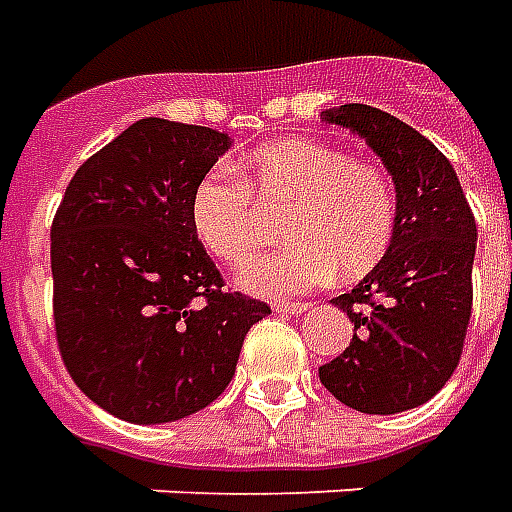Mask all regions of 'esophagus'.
Wrapping results in <instances>:
<instances>
[{
	"mask_svg": "<svg viewBox=\"0 0 512 512\" xmlns=\"http://www.w3.org/2000/svg\"><path fill=\"white\" fill-rule=\"evenodd\" d=\"M274 309L279 314H304L312 309V304H293V301H276Z\"/></svg>",
	"mask_w": 512,
	"mask_h": 512,
	"instance_id": "1",
	"label": "esophagus"
}]
</instances>
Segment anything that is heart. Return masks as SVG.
I'll use <instances>...</instances> for the list:
<instances>
[{"mask_svg": "<svg viewBox=\"0 0 512 512\" xmlns=\"http://www.w3.org/2000/svg\"><path fill=\"white\" fill-rule=\"evenodd\" d=\"M230 170H208L189 198V222L206 252L244 268L263 244L260 203H290L285 238L293 244L257 260L244 285L260 295L306 293L328 282L361 279L391 252L399 198L391 176L336 143L285 138L263 143Z\"/></svg>", "mask_w": 512, "mask_h": 512, "instance_id": "b5f03b06", "label": "heart"}]
</instances>
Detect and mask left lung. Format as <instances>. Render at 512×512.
Here are the masks:
<instances>
[{"instance_id": "1", "label": "left lung", "mask_w": 512, "mask_h": 512, "mask_svg": "<svg viewBox=\"0 0 512 512\" xmlns=\"http://www.w3.org/2000/svg\"><path fill=\"white\" fill-rule=\"evenodd\" d=\"M325 121L358 132L391 170L399 227L391 252L350 293L352 339L320 366L331 396L366 415L418 407L456 372L472 317L478 227L456 170L442 151L391 113L350 102Z\"/></svg>"}]
</instances>
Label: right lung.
Listing matches in <instances>:
<instances>
[{"label":"right lung","mask_w":512,"mask_h":512,"mask_svg":"<svg viewBox=\"0 0 512 512\" xmlns=\"http://www.w3.org/2000/svg\"><path fill=\"white\" fill-rule=\"evenodd\" d=\"M225 132L140 119L75 170L51 225L54 331L89 399L130 423L200 412L271 306L236 290L189 222Z\"/></svg>","instance_id":"add662e5"}]
</instances>
